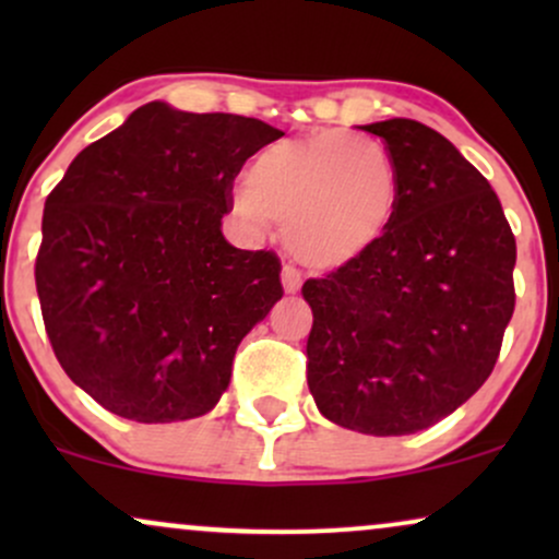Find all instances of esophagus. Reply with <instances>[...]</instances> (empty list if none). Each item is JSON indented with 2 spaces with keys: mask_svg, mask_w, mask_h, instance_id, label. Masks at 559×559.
<instances>
[{
  "mask_svg": "<svg viewBox=\"0 0 559 559\" xmlns=\"http://www.w3.org/2000/svg\"><path fill=\"white\" fill-rule=\"evenodd\" d=\"M281 284H284L286 294H297L301 288V275L297 267H292V265L281 267Z\"/></svg>",
  "mask_w": 559,
  "mask_h": 559,
  "instance_id": "obj_1",
  "label": "esophagus"
}]
</instances>
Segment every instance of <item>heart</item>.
Masks as SVG:
<instances>
[{"mask_svg":"<svg viewBox=\"0 0 559 559\" xmlns=\"http://www.w3.org/2000/svg\"><path fill=\"white\" fill-rule=\"evenodd\" d=\"M400 197V170L381 141L329 131L260 150L234 207L258 234L284 223L286 247L307 267L338 271L381 241Z\"/></svg>","mask_w":559,"mask_h":559,"instance_id":"1","label":"heart"}]
</instances>
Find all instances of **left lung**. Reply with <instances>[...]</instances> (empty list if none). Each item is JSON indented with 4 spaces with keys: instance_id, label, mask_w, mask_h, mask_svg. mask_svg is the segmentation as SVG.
<instances>
[{
    "instance_id": "8db88e82",
    "label": "left lung",
    "mask_w": 559,
    "mask_h": 559,
    "mask_svg": "<svg viewBox=\"0 0 559 559\" xmlns=\"http://www.w3.org/2000/svg\"><path fill=\"white\" fill-rule=\"evenodd\" d=\"M400 170L394 223L360 260L301 286L307 386L336 426L407 436L491 376L515 310V236L480 173L418 120L362 126Z\"/></svg>"
}]
</instances>
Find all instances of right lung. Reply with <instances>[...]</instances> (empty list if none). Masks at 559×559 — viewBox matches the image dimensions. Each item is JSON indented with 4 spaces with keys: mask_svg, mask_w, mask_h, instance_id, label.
Segmentation results:
<instances>
[{
    "mask_svg": "<svg viewBox=\"0 0 559 559\" xmlns=\"http://www.w3.org/2000/svg\"><path fill=\"white\" fill-rule=\"evenodd\" d=\"M284 133L254 118L139 107L47 197L36 292L62 370L136 423L207 415L247 336L284 297L273 252L223 215L241 165Z\"/></svg>",
    "mask_w": 559,
    "mask_h": 559,
    "instance_id": "1",
    "label": "right lung"
}]
</instances>
